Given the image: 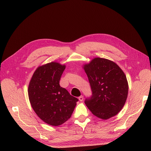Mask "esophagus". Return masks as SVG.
Instances as JSON below:
<instances>
[{
  "label": "esophagus",
  "mask_w": 151,
  "mask_h": 151,
  "mask_svg": "<svg viewBox=\"0 0 151 151\" xmlns=\"http://www.w3.org/2000/svg\"><path fill=\"white\" fill-rule=\"evenodd\" d=\"M78 100L80 101H82L83 100V96H81L78 97Z\"/></svg>",
  "instance_id": "1"
}]
</instances>
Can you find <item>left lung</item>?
I'll use <instances>...</instances> for the list:
<instances>
[{
  "label": "left lung",
  "instance_id": "obj_1",
  "mask_svg": "<svg viewBox=\"0 0 151 151\" xmlns=\"http://www.w3.org/2000/svg\"><path fill=\"white\" fill-rule=\"evenodd\" d=\"M92 94L85 101L95 116L103 120L117 115L124 106L128 94V83L122 69L115 62L96 57L83 66Z\"/></svg>",
  "mask_w": 151,
  "mask_h": 151
}]
</instances>
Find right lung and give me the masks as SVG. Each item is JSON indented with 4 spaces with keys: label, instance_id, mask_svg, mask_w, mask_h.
Returning a JSON list of instances; mask_svg holds the SVG:
<instances>
[{
    "label": "right lung",
    "instance_id": "1",
    "mask_svg": "<svg viewBox=\"0 0 151 151\" xmlns=\"http://www.w3.org/2000/svg\"><path fill=\"white\" fill-rule=\"evenodd\" d=\"M65 65L52 62L39 66L29 82L28 92L31 105L45 123L57 126L70 119L78 99L61 87Z\"/></svg>",
    "mask_w": 151,
    "mask_h": 151
}]
</instances>
